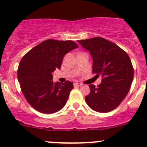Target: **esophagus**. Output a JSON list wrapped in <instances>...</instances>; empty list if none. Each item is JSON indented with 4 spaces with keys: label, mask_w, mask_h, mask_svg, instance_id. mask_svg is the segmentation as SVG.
Listing matches in <instances>:
<instances>
[{
    "label": "esophagus",
    "mask_w": 147,
    "mask_h": 147,
    "mask_svg": "<svg viewBox=\"0 0 147 147\" xmlns=\"http://www.w3.org/2000/svg\"><path fill=\"white\" fill-rule=\"evenodd\" d=\"M74 86H82V83H80V82H74Z\"/></svg>",
    "instance_id": "esophagus-1"
}]
</instances>
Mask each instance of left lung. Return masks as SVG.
I'll return each instance as SVG.
<instances>
[{
	"mask_svg": "<svg viewBox=\"0 0 147 147\" xmlns=\"http://www.w3.org/2000/svg\"><path fill=\"white\" fill-rule=\"evenodd\" d=\"M90 52L93 59V71L102 76V83L90 85L85 101L95 111L107 113L124 100L132 85L134 70L129 56L117 45L102 37L78 40Z\"/></svg>",
	"mask_w": 147,
	"mask_h": 147,
	"instance_id": "1",
	"label": "left lung"
}]
</instances>
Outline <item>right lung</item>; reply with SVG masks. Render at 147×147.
Wrapping results in <instances>:
<instances>
[{
  "mask_svg": "<svg viewBox=\"0 0 147 147\" xmlns=\"http://www.w3.org/2000/svg\"><path fill=\"white\" fill-rule=\"evenodd\" d=\"M78 48L72 40L61 41L50 39L35 46L20 62L18 81L27 102L42 113H54L67 102L73 83L53 82L52 73L59 69L64 56Z\"/></svg>",
  "mask_w": 147,
  "mask_h": 147,
  "instance_id": "obj_1",
  "label": "right lung"
}]
</instances>
